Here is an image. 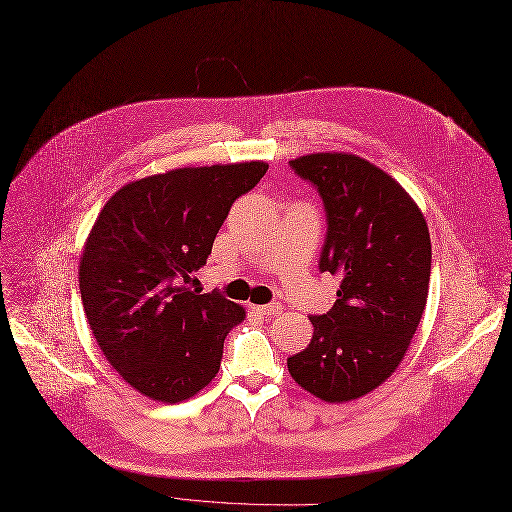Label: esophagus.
<instances>
[{
  "label": "esophagus",
  "mask_w": 512,
  "mask_h": 512,
  "mask_svg": "<svg viewBox=\"0 0 512 512\" xmlns=\"http://www.w3.org/2000/svg\"><path fill=\"white\" fill-rule=\"evenodd\" d=\"M257 313L265 315V317H278L282 313V305L280 303H270V305H261V307H253Z\"/></svg>",
  "instance_id": "34e87169"
}]
</instances>
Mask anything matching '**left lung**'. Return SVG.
Instances as JSON below:
<instances>
[{
	"mask_svg": "<svg viewBox=\"0 0 512 512\" xmlns=\"http://www.w3.org/2000/svg\"><path fill=\"white\" fill-rule=\"evenodd\" d=\"M288 164L324 201L328 230L317 265L340 278L332 309L309 315L313 338L288 357V371L321 400H353L405 357L427 303L432 242L405 188L369 161L313 153Z\"/></svg>",
	"mask_w": 512,
	"mask_h": 512,
	"instance_id": "8db88e82",
	"label": "left lung"
}]
</instances>
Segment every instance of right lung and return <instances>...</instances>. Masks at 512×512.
<instances>
[{
  "label": "right lung",
  "mask_w": 512,
  "mask_h": 512,
  "mask_svg": "<svg viewBox=\"0 0 512 512\" xmlns=\"http://www.w3.org/2000/svg\"><path fill=\"white\" fill-rule=\"evenodd\" d=\"M265 172L263 161L172 170L103 205L80 257V297L103 355L134 390L180 402L220 371L224 338L245 309L186 284L232 203Z\"/></svg>",
  "instance_id": "right-lung-1"
}]
</instances>
